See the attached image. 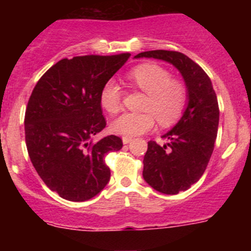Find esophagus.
Returning <instances> with one entry per match:
<instances>
[{"label": "esophagus", "mask_w": 251, "mask_h": 251, "mask_svg": "<svg viewBox=\"0 0 251 251\" xmlns=\"http://www.w3.org/2000/svg\"><path fill=\"white\" fill-rule=\"evenodd\" d=\"M122 141H123L124 145H128V143H130V142H132V138H129V137H123V139H122Z\"/></svg>", "instance_id": "esophagus-1"}]
</instances>
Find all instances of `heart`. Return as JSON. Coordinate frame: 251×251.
Returning a JSON list of instances; mask_svg holds the SVG:
<instances>
[{
	"instance_id": "b5f03b06",
	"label": "heart",
	"mask_w": 251,
	"mask_h": 251,
	"mask_svg": "<svg viewBox=\"0 0 251 251\" xmlns=\"http://www.w3.org/2000/svg\"><path fill=\"white\" fill-rule=\"evenodd\" d=\"M130 84L146 94L142 113H124L112 122L113 133L123 137H137L154 127V118L163 127L176 123L187 104V88L182 81L172 79L167 69L157 64H141L130 70ZM100 105L110 114L122 108V89L114 80L106 81L100 92Z\"/></svg>"
}]
</instances>
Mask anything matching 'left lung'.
Here are the masks:
<instances>
[{"label": "left lung", "instance_id": "obj_1", "mask_svg": "<svg viewBox=\"0 0 251 251\" xmlns=\"http://www.w3.org/2000/svg\"><path fill=\"white\" fill-rule=\"evenodd\" d=\"M134 57H153L172 64L187 88V106L178 123L163 138L148 142L143 178L156 191L176 195L196 183L211 158L219 128V104L208 75L194 60L178 51H145Z\"/></svg>", "mask_w": 251, "mask_h": 251}]
</instances>
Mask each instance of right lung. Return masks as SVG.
I'll return each mask as SVG.
<instances>
[{
  "label": "right lung",
  "instance_id": "add662e5",
  "mask_svg": "<svg viewBox=\"0 0 251 251\" xmlns=\"http://www.w3.org/2000/svg\"><path fill=\"white\" fill-rule=\"evenodd\" d=\"M130 54L63 59L40 77L25 113V139L35 170L51 191L65 200L93 199L109 182L106 153L123 142L93 137L105 128L100 105L104 84Z\"/></svg>",
  "mask_w": 251,
  "mask_h": 251
}]
</instances>
